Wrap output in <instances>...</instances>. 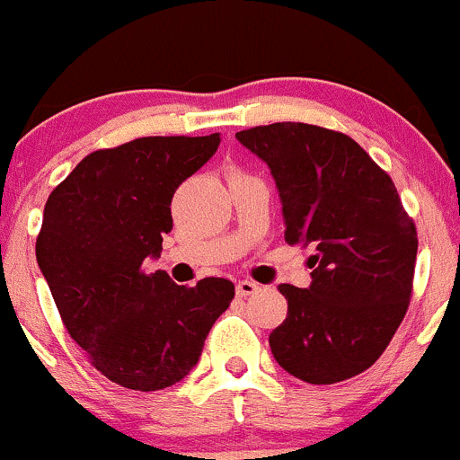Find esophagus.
<instances>
[{
  "mask_svg": "<svg viewBox=\"0 0 460 460\" xmlns=\"http://www.w3.org/2000/svg\"><path fill=\"white\" fill-rule=\"evenodd\" d=\"M256 291H259V283H254V280H239L236 283V296H241V298L256 294Z\"/></svg>",
  "mask_w": 460,
  "mask_h": 460,
  "instance_id": "1",
  "label": "esophagus"
}]
</instances>
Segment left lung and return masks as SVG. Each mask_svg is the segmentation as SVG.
<instances>
[{"label":"left lung","instance_id":"1","mask_svg":"<svg viewBox=\"0 0 460 460\" xmlns=\"http://www.w3.org/2000/svg\"><path fill=\"white\" fill-rule=\"evenodd\" d=\"M268 162L283 201L285 241L315 250L307 289L280 285L288 318L270 335L276 362L307 384L373 367L412 296L417 228L393 180L353 137L305 122L236 133Z\"/></svg>","mask_w":460,"mask_h":460}]
</instances>
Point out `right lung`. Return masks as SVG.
Returning <instances> with one entry per match:
<instances>
[{"label":"right lung","mask_w":460,"mask_h":460,"mask_svg":"<svg viewBox=\"0 0 460 460\" xmlns=\"http://www.w3.org/2000/svg\"><path fill=\"white\" fill-rule=\"evenodd\" d=\"M219 133L149 136L83 157L50 192L37 263L63 327L118 386L162 390L190 373L234 285H175L145 261L171 232L177 186L215 155Z\"/></svg>","instance_id":"obj_1"}]
</instances>
